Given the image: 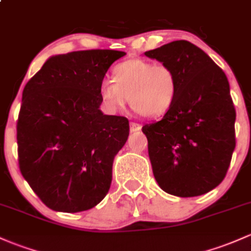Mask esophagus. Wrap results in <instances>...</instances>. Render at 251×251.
Segmentation results:
<instances>
[{
	"instance_id": "obj_1",
	"label": "esophagus",
	"mask_w": 251,
	"mask_h": 251,
	"mask_svg": "<svg viewBox=\"0 0 251 251\" xmlns=\"http://www.w3.org/2000/svg\"><path fill=\"white\" fill-rule=\"evenodd\" d=\"M141 130V125H139V123H135V122H130V131L133 133V131H139Z\"/></svg>"
}]
</instances>
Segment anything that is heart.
Wrapping results in <instances>:
<instances>
[{
  "instance_id": "1",
  "label": "heart",
  "mask_w": 251,
  "mask_h": 251,
  "mask_svg": "<svg viewBox=\"0 0 251 251\" xmlns=\"http://www.w3.org/2000/svg\"><path fill=\"white\" fill-rule=\"evenodd\" d=\"M178 93V79L171 67L140 58L128 60L114 68V80L99 86L101 101L110 111H120L130 101L135 111L146 117L165 115Z\"/></svg>"
}]
</instances>
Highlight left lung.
<instances>
[{"label":"left lung","mask_w":251,"mask_h":251,"mask_svg":"<svg viewBox=\"0 0 251 251\" xmlns=\"http://www.w3.org/2000/svg\"><path fill=\"white\" fill-rule=\"evenodd\" d=\"M171 67L178 93L161 121L142 126L159 187L193 198L223 182L236 147L234 110L227 77L200 48L175 40L145 52Z\"/></svg>","instance_id":"8db88e82"}]
</instances>
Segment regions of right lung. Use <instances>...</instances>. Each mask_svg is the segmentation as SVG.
<instances>
[{
    "instance_id": "right-lung-1",
    "label": "right lung",
    "mask_w": 251,
    "mask_h": 251,
    "mask_svg": "<svg viewBox=\"0 0 251 251\" xmlns=\"http://www.w3.org/2000/svg\"><path fill=\"white\" fill-rule=\"evenodd\" d=\"M125 55L83 50L51 56L24 88L17 125L19 168L52 211H87L110 189L114 158L128 139L129 121L101 112L99 86Z\"/></svg>"
}]
</instances>
